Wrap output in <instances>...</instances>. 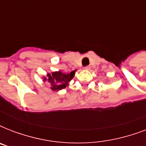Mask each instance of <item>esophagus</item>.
Masks as SVG:
<instances>
[{
    "label": "esophagus",
    "instance_id": "1",
    "mask_svg": "<svg viewBox=\"0 0 146 146\" xmlns=\"http://www.w3.org/2000/svg\"><path fill=\"white\" fill-rule=\"evenodd\" d=\"M84 69H85V70H89L91 69V67H90V66H85Z\"/></svg>",
    "mask_w": 146,
    "mask_h": 146
}]
</instances>
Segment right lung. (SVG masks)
Returning a JSON list of instances; mask_svg holds the SVG:
<instances>
[{
    "label": "right lung",
    "mask_w": 146,
    "mask_h": 146,
    "mask_svg": "<svg viewBox=\"0 0 146 146\" xmlns=\"http://www.w3.org/2000/svg\"><path fill=\"white\" fill-rule=\"evenodd\" d=\"M75 72V70L70 73H64L60 71L53 72L51 73H48L47 77H44L43 80H48V82L50 84V89L53 91H59L68 86V82L73 78Z\"/></svg>",
    "instance_id": "obj_1"
}]
</instances>
